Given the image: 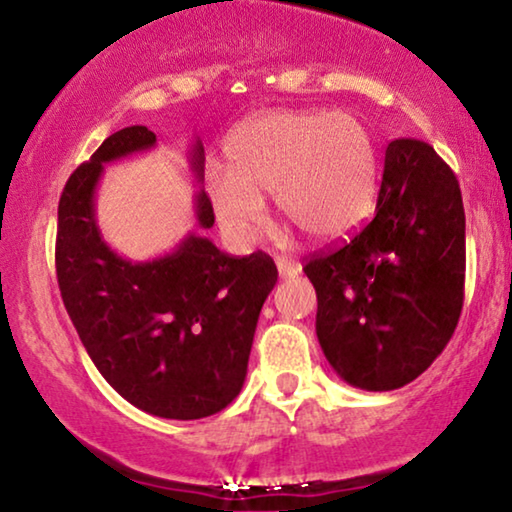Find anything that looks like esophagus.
<instances>
[{"mask_svg":"<svg viewBox=\"0 0 512 512\" xmlns=\"http://www.w3.org/2000/svg\"><path fill=\"white\" fill-rule=\"evenodd\" d=\"M300 270H303V268H300L298 263L289 261V258H277V272H279V277H282V279L296 277Z\"/></svg>","mask_w":512,"mask_h":512,"instance_id":"34e87169","label":"esophagus"}]
</instances>
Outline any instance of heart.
I'll return each instance as SVG.
<instances>
[{"label": "heart", "mask_w": 512, "mask_h": 512, "mask_svg": "<svg viewBox=\"0 0 512 512\" xmlns=\"http://www.w3.org/2000/svg\"><path fill=\"white\" fill-rule=\"evenodd\" d=\"M226 156L228 172L212 167L205 188L223 235L240 247L265 226V195L312 242L340 240L373 209L375 139L352 111H265L230 137Z\"/></svg>", "instance_id": "1"}]
</instances>
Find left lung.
Segmentation results:
<instances>
[{"label":"left lung","instance_id":"1","mask_svg":"<svg viewBox=\"0 0 512 512\" xmlns=\"http://www.w3.org/2000/svg\"><path fill=\"white\" fill-rule=\"evenodd\" d=\"M303 270L335 373L366 391L405 387L443 352L464 305L466 216L454 172L433 146L394 139L373 221Z\"/></svg>","mask_w":512,"mask_h":512}]
</instances>
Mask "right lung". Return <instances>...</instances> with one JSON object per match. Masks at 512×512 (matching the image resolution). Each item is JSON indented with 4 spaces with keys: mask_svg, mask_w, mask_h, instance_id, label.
<instances>
[{
    "mask_svg": "<svg viewBox=\"0 0 512 512\" xmlns=\"http://www.w3.org/2000/svg\"><path fill=\"white\" fill-rule=\"evenodd\" d=\"M153 146L146 125H130L76 167L60 195L55 270L69 319L104 380L149 415L200 419L240 394L277 268L263 251L223 254L195 230L151 261L116 254L97 226V184L104 165ZM188 165L205 179L200 139ZM195 226H214L205 188L195 193Z\"/></svg>",
    "mask_w": 512,
    "mask_h": 512,
    "instance_id": "right-lung-1",
    "label": "right lung"
}]
</instances>
